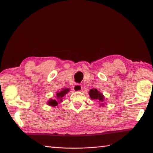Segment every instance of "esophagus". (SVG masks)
I'll list each match as a JSON object with an SVG mask.
<instances>
[{
    "label": "esophagus",
    "mask_w": 153,
    "mask_h": 153,
    "mask_svg": "<svg viewBox=\"0 0 153 153\" xmlns=\"http://www.w3.org/2000/svg\"><path fill=\"white\" fill-rule=\"evenodd\" d=\"M74 91L78 92V91H81L82 90V85L80 84H75L74 85Z\"/></svg>",
    "instance_id": "esophagus-1"
}]
</instances>
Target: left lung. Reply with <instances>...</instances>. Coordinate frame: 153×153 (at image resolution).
<instances>
[{"instance_id": "obj_1", "label": "left lung", "mask_w": 153, "mask_h": 153, "mask_svg": "<svg viewBox=\"0 0 153 153\" xmlns=\"http://www.w3.org/2000/svg\"><path fill=\"white\" fill-rule=\"evenodd\" d=\"M89 95H90V98H91V99L99 100L100 102H102L101 105H104V104H103V102H102L105 100L104 96H103V94H102L101 92H100L99 91H98V90L94 89V88L90 90Z\"/></svg>"}]
</instances>
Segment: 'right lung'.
<instances>
[{
    "label": "right lung",
    "mask_w": 153,
    "mask_h": 153,
    "mask_svg": "<svg viewBox=\"0 0 153 153\" xmlns=\"http://www.w3.org/2000/svg\"><path fill=\"white\" fill-rule=\"evenodd\" d=\"M69 92V88H65V89L63 88L60 92H57L56 94V98L58 99V100L51 99L48 102V105H49L50 106H53V107H55V106L58 105V102H61L62 100H62L63 99V97Z\"/></svg>",
    "instance_id": "obj_1"
}]
</instances>
